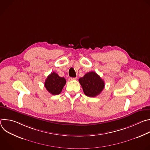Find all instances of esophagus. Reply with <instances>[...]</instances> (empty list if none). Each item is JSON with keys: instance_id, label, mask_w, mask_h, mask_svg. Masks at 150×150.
<instances>
[{"instance_id": "esophagus-1", "label": "esophagus", "mask_w": 150, "mask_h": 150, "mask_svg": "<svg viewBox=\"0 0 150 150\" xmlns=\"http://www.w3.org/2000/svg\"><path fill=\"white\" fill-rule=\"evenodd\" d=\"M70 79H71V80H76V79H77V78H76V77H75V78H70Z\"/></svg>"}]
</instances>
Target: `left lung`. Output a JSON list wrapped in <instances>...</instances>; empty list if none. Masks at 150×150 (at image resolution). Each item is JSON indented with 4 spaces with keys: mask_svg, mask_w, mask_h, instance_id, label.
Masks as SVG:
<instances>
[{
    "mask_svg": "<svg viewBox=\"0 0 150 150\" xmlns=\"http://www.w3.org/2000/svg\"><path fill=\"white\" fill-rule=\"evenodd\" d=\"M79 82L84 94L90 97H96L104 88V81L96 72L93 71L80 78Z\"/></svg>",
    "mask_w": 150,
    "mask_h": 150,
    "instance_id": "8db88e82",
    "label": "left lung"
}]
</instances>
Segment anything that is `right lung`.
I'll return each mask as SVG.
<instances>
[{
    "instance_id": "add662e5",
    "label": "right lung",
    "mask_w": 150,
    "mask_h": 150,
    "mask_svg": "<svg viewBox=\"0 0 150 150\" xmlns=\"http://www.w3.org/2000/svg\"><path fill=\"white\" fill-rule=\"evenodd\" d=\"M66 82L67 81L65 78L60 77L56 72H53L46 78L45 87L52 95H58L60 94Z\"/></svg>"
}]
</instances>
